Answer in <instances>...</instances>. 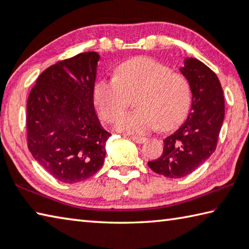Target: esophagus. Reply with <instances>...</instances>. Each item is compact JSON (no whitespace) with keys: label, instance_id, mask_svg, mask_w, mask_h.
Returning <instances> with one entry per match:
<instances>
[{"label":"esophagus","instance_id":"1","mask_svg":"<svg viewBox=\"0 0 249 249\" xmlns=\"http://www.w3.org/2000/svg\"><path fill=\"white\" fill-rule=\"evenodd\" d=\"M130 140L133 142H137V144H142L146 141V137H142V136H130Z\"/></svg>","mask_w":249,"mask_h":249}]
</instances>
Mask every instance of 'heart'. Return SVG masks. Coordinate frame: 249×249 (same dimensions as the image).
Segmentation results:
<instances>
[{
	"mask_svg": "<svg viewBox=\"0 0 249 249\" xmlns=\"http://www.w3.org/2000/svg\"><path fill=\"white\" fill-rule=\"evenodd\" d=\"M133 98L136 109L122 117L117 129L144 134L179 125L190 109L192 94L182 73L153 58L137 57L121 64L113 79L100 80L93 92L99 115L107 123H115Z\"/></svg>",
	"mask_w": 249,
	"mask_h": 249,
	"instance_id": "heart-1",
	"label": "heart"
}]
</instances>
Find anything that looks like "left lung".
I'll return each mask as SVG.
<instances>
[{"label":"left lung","mask_w":249,"mask_h":249,"mask_svg":"<svg viewBox=\"0 0 249 249\" xmlns=\"http://www.w3.org/2000/svg\"><path fill=\"white\" fill-rule=\"evenodd\" d=\"M184 64L181 72L192 92L190 114L165 138L161 156L148 161L156 174L174 179L191 174L215 151L224 120V95L217 75L197 59H185Z\"/></svg>","instance_id":"1"}]
</instances>
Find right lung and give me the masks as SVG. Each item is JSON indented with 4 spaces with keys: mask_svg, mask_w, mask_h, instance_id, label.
Masks as SVG:
<instances>
[{
    "mask_svg": "<svg viewBox=\"0 0 249 249\" xmlns=\"http://www.w3.org/2000/svg\"><path fill=\"white\" fill-rule=\"evenodd\" d=\"M99 53L75 54L50 66L37 78L27 100V146L53 178L75 183L94 176L109 136L94 111Z\"/></svg>",
    "mask_w": 249,
    "mask_h": 249,
    "instance_id": "add662e5",
    "label": "right lung"
}]
</instances>
